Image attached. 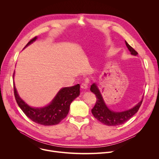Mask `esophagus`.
I'll return each instance as SVG.
<instances>
[{
	"mask_svg": "<svg viewBox=\"0 0 159 159\" xmlns=\"http://www.w3.org/2000/svg\"><path fill=\"white\" fill-rule=\"evenodd\" d=\"M81 88L83 89H86L88 88V84H86V82H82L81 84V86H80Z\"/></svg>",
	"mask_w": 159,
	"mask_h": 159,
	"instance_id": "1",
	"label": "esophagus"
}]
</instances>
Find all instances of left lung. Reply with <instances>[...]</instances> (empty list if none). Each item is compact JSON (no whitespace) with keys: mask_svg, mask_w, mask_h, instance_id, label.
<instances>
[{"mask_svg":"<svg viewBox=\"0 0 159 159\" xmlns=\"http://www.w3.org/2000/svg\"><path fill=\"white\" fill-rule=\"evenodd\" d=\"M126 44L131 53L133 55H137L138 53L133 49L126 41ZM90 90L96 95L97 101L91 110V113L93 115L94 117L97 119L99 122H102L107 126H119L122 124L129 120L139 110V108L143 102V100L139 102L132 109L126 110L122 112H115L110 110L105 104L102 95L100 93L96 84H93L91 86Z\"/></svg>","mask_w":159,"mask_h":159,"instance_id":"left-lung-1","label":"left lung"}]
</instances>
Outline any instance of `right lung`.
I'll list each match as a JSON object with an SVG mask.
<instances>
[{
  "label": "right lung",
  "instance_id": "1",
  "mask_svg": "<svg viewBox=\"0 0 159 159\" xmlns=\"http://www.w3.org/2000/svg\"><path fill=\"white\" fill-rule=\"evenodd\" d=\"M37 39V37L30 40L26 47ZM14 76V73H13ZM14 95L20 109L32 121L43 126H52L61 122L68 114L70 104L73 100L80 95L79 84L61 89L51 104L42 108L29 106L19 96L15 84H13Z\"/></svg>",
  "mask_w": 159,
  "mask_h": 159
}]
</instances>
